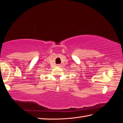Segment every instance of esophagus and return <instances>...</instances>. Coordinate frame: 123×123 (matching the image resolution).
<instances>
[{
	"mask_svg": "<svg viewBox=\"0 0 123 123\" xmlns=\"http://www.w3.org/2000/svg\"><path fill=\"white\" fill-rule=\"evenodd\" d=\"M57 66L59 67H62V64H57Z\"/></svg>",
	"mask_w": 123,
	"mask_h": 123,
	"instance_id": "1",
	"label": "esophagus"
}]
</instances>
